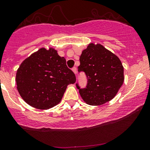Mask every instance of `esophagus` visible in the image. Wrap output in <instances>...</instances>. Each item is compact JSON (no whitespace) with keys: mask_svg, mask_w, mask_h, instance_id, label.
Masks as SVG:
<instances>
[{"mask_svg":"<svg viewBox=\"0 0 150 150\" xmlns=\"http://www.w3.org/2000/svg\"><path fill=\"white\" fill-rule=\"evenodd\" d=\"M72 71H73L74 73L75 74H76L77 70H76V67H73V68H72Z\"/></svg>","mask_w":150,"mask_h":150,"instance_id":"esophagus-1","label":"esophagus"}]
</instances>
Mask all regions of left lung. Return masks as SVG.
<instances>
[{"label": "left lung", "mask_w": 150, "mask_h": 150, "mask_svg": "<svg viewBox=\"0 0 150 150\" xmlns=\"http://www.w3.org/2000/svg\"><path fill=\"white\" fill-rule=\"evenodd\" d=\"M79 73L83 72L87 83L81 88L76 83L83 100L92 106L112 100L124 82V68L115 54L101 44L90 43L80 56Z\"/></svg>", "instance_id": "1"}]
</instances>
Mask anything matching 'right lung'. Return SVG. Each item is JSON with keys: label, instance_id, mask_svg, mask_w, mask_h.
Listing matches in <instances>:
<instances>
[{"label": "right lung", "instance_id": "right-lung-1", "mask_svg": "<svg viewBox=\"0 0 150 150\" xmlns=\"http://www.w3.org/2000/svg\"><path fill=\"white\" fill-rule=\"evenodd\" d=\"M16 81L19 94L27 104L48 109L60 102L67 86L76 82V76L56 50L42 48L22 62Z\"/></svg>", "mask_w": 150, "mask_h": 150}]
</instances>
